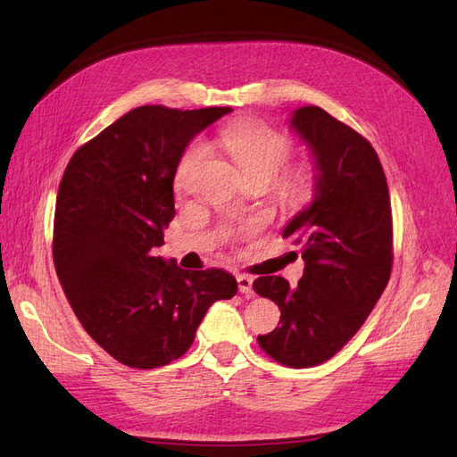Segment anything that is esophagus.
Segmentation results:
<instances>
[{
	"label": "esophagus",
	"mask_w": 457,
	"mask_h": 457,
	"mask_svg": "<svg viewBox=\"0 0 457 457\" xmlns=\"http://www.w3.org/2000/svg\"><path fill=\"white\" fill-rule=\"evenodd\" d=\"M238 280V287H240V294L245 297H252L253 295V278L250 274H238L237 276Z\"/></svg>",
	"instance_id": "1"
}]
</instances>
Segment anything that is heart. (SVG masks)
Listing matches in <instances>:
<instances>
[{"instance_id": "1", "label": "heart", "mask_w": 457, "mask_h": 457, "mask_svg": "<svg viewBox=\"0 0 457 457\" xmlns=\"http://www.w3.org/2000/svg\"><path fill=\"white\" fill-rule=\"evenodd\" d=\"M219 148L227 152L228 158L237 163V168L245 179H265L272 181L284 170V165L294 156V141L278 129H274L262 121L240 120L227 123L215 135ZM205 156V146L196 141L183 152L177 163L173 183L179 192H187L192 181V173ZM316 177L309 165H297L287 170L278 181L280 198L292 207L307 204L314 195ZM255 225H245L238 232L250 234Z\"/></svg>"}]
</instances>
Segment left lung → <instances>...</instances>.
<instances>
[{
    "instance_id": "left-lung-1",
    "label": "left lung",
    "mask_w": 457,
    "mask_h": 457,
    "mask_svg": "<svg viewBox=\"0 0 457 457\" xmlns=\"http://www.w3.org/2000/svg\"><path fill=\"white\" fill-rule=\"evenodd\" d=\"M292 126L311 146L316 198L284 228L301 245L295 287L259 276L255 294L280 309L259 347L287 368H312L347 345L376 307L393 269V213L385 171L368 139L320 106L295 110Z\"/></svg>"
}]
</instances>
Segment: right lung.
Returning a JSON list of instances; mask_svg holds the SVG:
<instances>
[{
	"label": "right lung",
	"instance_id": "1",
	"mask_svg": "<svg viewBox=\"0 0 457 457\" xmlns=\"http://www.w3.org/2000/svg\"><path fill=\"white\" fill-rule=\"evenodd\" d=\"M230 110L135 108L81 145L61 179L54 269L84 329L129 368L181 358L207 309L238 292L225 270H183L152 252L175 217L185 146Z\"/></svg>",
	"mask_w": 457,
	"mask_h": 457
}]
</instances>
